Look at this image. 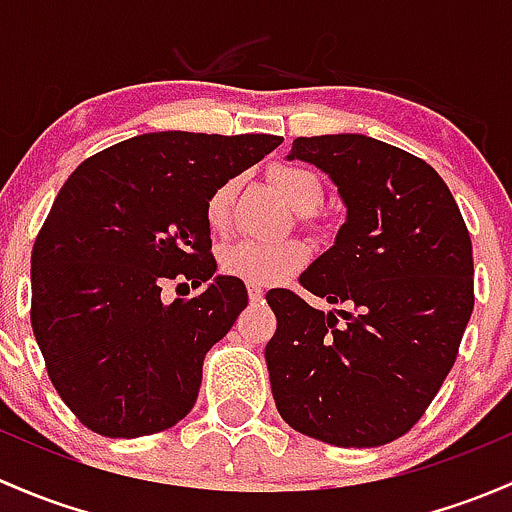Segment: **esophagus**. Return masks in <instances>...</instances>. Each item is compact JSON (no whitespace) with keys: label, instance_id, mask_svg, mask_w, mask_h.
Returning a JSON list of instances; mask_svg holds the SVG:
<instances>
[{"label":"esophagus","instance_id":"34e87169","mask_svg":"<svg viewBox=\"0 0 512 512\" xmlns=\"http://www.w3.org/2000/svg\"><path fill=\"white\" fill-rule=\"evenodd\" d=\"M246 291H249L251 303H258V300H263V288L254 286V283H251V286H246Z\"/></svg>","mask_w":512,"mask_h":512}]
</instances>
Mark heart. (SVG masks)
I'll return each instance as SVG.
<instances>
[{
	"instance_id": "heart-1",
	"label": "heart",
	"mask_w": 512,
	"mask_h": 512,
	"mask_svg": "<svg viewBox=\"0 0 512 512\" xmlns=\"http://www.w3.org/2000/svg\"><path fill=\"white\" fill-rule=\"evenodd\" d=\"M271 182L281 192V197L298 212L318 209L323 202V182L315 172L305 167L281 165L271 172ZM236 187L239 179H224L212 189L204 204V217L212 231H221L229 226L231 207H234ZM308 258V249L298 241H256L239 239L224 246L221 251V271L226 276L241 278L254 286H271V283L286 281L293 276Z\"/></svg>"
}]
</instances>
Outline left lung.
Returning <instances> with one entry per match:
<instances>
[{"label":"left lung","instance_id":"obj_1","mask_svg":"<svg viewBox=\"0 0 512 512\" xmlns=\"http://www.w3.org/2000/svg\"><path fill=\"white\" fill-rule=\"evenodd\" d=\"M347 209L335 244L300 276L333 310L276 288L266 365L288 426L345 449L399 439L456 362L473 313V249L444 179L419 157L357 133L295 138Z\"/></svg>","mask_w":512,"mask_h":512}]
</instances>
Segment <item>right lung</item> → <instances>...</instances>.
I'll list each match as a JSON object with an SVG mask.
<instances>
[{
    "mask_svg": "<svg viewBox=\"0 0 512 512\" xmlns=\"http://www.w3.org/2000/svg\"><path fill=\"white\" fill-rule=\"evenodd\" d=\"M281 142L147 133L88 157L66 179L31 251V328L83 426L135 439L194 407L204 355L249 303L239 278L214 276L204 204ZM177 275L210 286L162 304L161 283Z\"/></svg>",
    "mask_w": 512,
    "mask_h": 512,
    "instance_id": "1",
    "label": "right lung"
}]
</instances>
